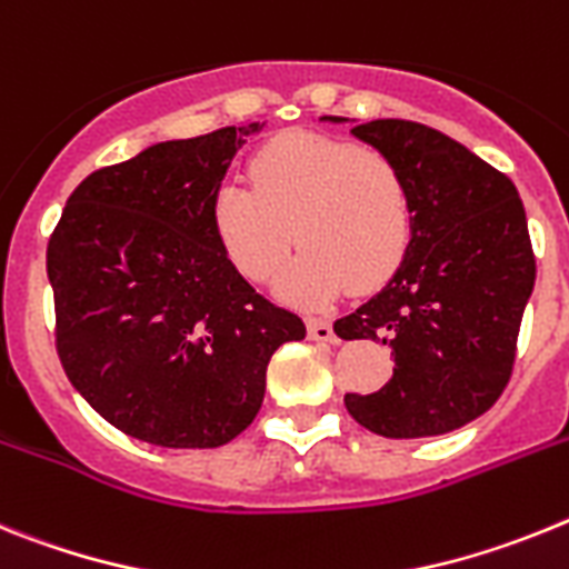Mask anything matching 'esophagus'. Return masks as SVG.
Listing matches in <instances>:
<instances>
[{
  "label": "esophagus",
  "instance_id": "34e87169",
  "mask_svg": "<svg viewBox=\"0 0 569 569\" xmlns=\"http://www.w3.org/2000/svg\"><path fill=\"white\" fill-rule=\"evenodd\" d=\"M309 338L320 340V343H335V340H338V335H335V329H332V320H326V318L309 320Z\"/></svg>",
  "mask_w": 569,
  "mask_h": 569
}]
</instances>
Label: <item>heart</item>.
Returning <instances> with one entry per match:
<instances>
[{"instance_id":"obj_1","label":"heart","mask_w":569,"mask_h":569,"mask_svg":"<svg viewBox=\"0 0 569 569\" xmlns=\"http://www.w3.org/2000/svg\"><path fill=\"white\" fill-rule=\"evenodd\" d=\"M251 186L226 180L211 197V223L231 263L254 283L278 278L291 243L300 254L283 295L320 306L380 289L412 243L415 200L389 151L329 134H286L249 162Z\"/></svg>"}]
</instances>
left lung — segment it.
Returning a JSON list of instances; mask_svg holds the SVG:
<instances>
[{
	"mask_svg": "<svg viewBox=\"0 0 569 569\" xmlns=\"http://www.w3.org/2000/svg\"><path fill=\"white\" fill-rule=\"evenodd\" d=\"M352 134L403 166L415 229L392 280L335 323L343 340H383L395 355L387 387L343 403L383 438L452 432L501 398L516 367L536 283L523 202L510 177L421 122L372 120Z\"/></svg>",
	"mask_w": 569,
	"mask_h": 569,
	"instance_id": "left-lung-1",
	"label": "left lung"
}]
</instances>
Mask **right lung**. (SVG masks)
<instances>
[{
  "label": "right lung",
  "mask_w": 569,
  "mask_h": 569,
  "mask_svg": "<svg viewBox=\"0 0 569 569\" xmlns=\"http://www.w3.org/2000/svg\"><path fill=\"white\" fill-rule=\"evenodd\" d=\"M237 134L217 128L97 168L48 240L68 380L108 423L157 447L237 438L260 412L271 355L306 338L303 320L254 291L217 240L211 197L243 146Z\"/></svg>",
  "instance_id": "add662e5"
}]
</instances>
